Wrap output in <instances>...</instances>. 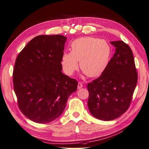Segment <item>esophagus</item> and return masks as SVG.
Masks as SVG:
<instances>
[{
	"label": "esophagus",
	"mask_w": 149,
	"mask_h": 149,
	"mask_svg": "<svg viewBox=\"0 0 149 149\" xmlns=\"http://www.w3.org/2000/svg\"><path fill=\"white\" fill-rule=\"evenodd\" d=\"M81 88H83V84L81 82H79L78 85V89H80Z\"/></svg>",
	"instance_id": "esophagus-1"
}]
</instances>
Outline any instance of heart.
I'll return each instance as SVG.
<instances>
[{
    "label": "heart",
    "mask_w": 149,
    "mask_h": 149,
    "mask_svg": "<svg viewBox=\"0 0 149 149\" xmlns=\"http://www.w3.org/2000/svg\"><path fill=\"white\" fill-rule=\"evenodd\" d=\"M111 48L104 40L93 37H81L71 44V52H65L61 65L65 73L71 75L80 68L89 77H96L106 70L109 61Z\"/></svg>",
    "instance_id": "obj_1"
}]
</instances>
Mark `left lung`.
Instances as JSON below:
<instances>
[{"instance_id": "1", "label": "left lung", "mask_w": 149, "mask_h": 149, "mask_svg": "<svg viewBox=\"0 0 149 149\" xmlns=\"http://www.w3.org/2000/svg\"><path fill=\"white\" fill-rule=\"evenodd\" d=\"M116 52L106 70L88 84V106L91 114L112 120L128 109L137 83V72L131 49L123 41L111 42Z\"/></svg>"}]
</instances>
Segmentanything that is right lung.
<instances>
[{"mask_svg":"<svg viewBox=\"0 0 149 149\" xmlns=\"http://www.w3.org/2000/svg\"><path fill=\"white\" fill-rule=\"evenodd\" d=\"M67 38L38 35L17 56L13 71V89L20 110L35 123L52 122L63 112L78 82L61 72V56Z\"/></svg>","mask_w":149,"mask_h":149,"instance_id":"right-lung-1","label":"right lung"}]
</instances>
